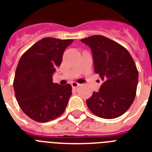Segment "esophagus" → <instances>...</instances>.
Returning a JSON list of instances; mask_svg holds the SVG:
<instances>
[{"instance_id":"1","label":"esophagus","mask_w":152,"mask_h":152,"mask_svg":"<svg viewBox=\"0 0 152 152\" xmlns=\"http://www.w3.org/2000/svg\"><path fill=\"white\" fill-rule=\"evenodd\" d=\"M71 85H72V88H77V87H78L79 85H80V83H76V82H72Z\"/></svg>"}]
</instances>
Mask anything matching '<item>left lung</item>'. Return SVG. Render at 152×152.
Here are the masks:
<instances>
[{"mask_svg": "<svg viewBox=\"0 0 152 152\" xmlns=\"http://www.w3.org/2000/svg\"><path fill=\"white\" fill-rule=\"evenodd\" d=\"M90 47L94 69L103 83L87 100L94 114L113 119L125 113L136 97L138 71L129 51L118 42L102 35L80 40Z\"/></svg>", "mask_w": 152, "mask_h": 152, "instance_id": "obj_1", "label": "left lung"}]
</instances>
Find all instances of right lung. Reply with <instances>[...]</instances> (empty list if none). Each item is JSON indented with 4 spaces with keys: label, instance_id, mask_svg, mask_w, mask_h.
<instances>
[{
    "label": "right lung",
    "instance_id": "right-lung-1",
    "mask_svg": "<svg viewBox=\"0 0 152 152\" xmlns=\"http://www.w3.org/2000/svg\"><path fill=\"white\" fill-rule=\"evenodd\" d=\"M72 42L44 38L19 61L13 82L15 98L24 113L38 122H48L61 115L71 97V85L53 83V75Z\"/></svg>",
    "mask_w": 152,
    "mask_h": 152
}]
</instances>
